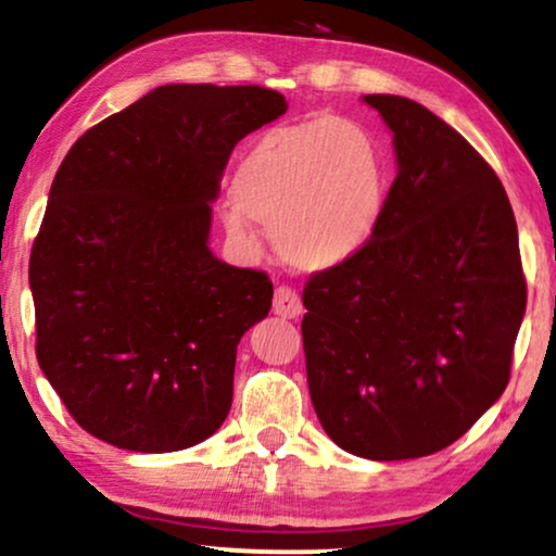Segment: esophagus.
Here are the masks:
<instances>
[{
	"mask_svg": "<svg viewBox=\"0 0 556 556\" xmlns=\"http://www.w3.org/2000/svg\"><path fill=\"white\" fill-rule=\"evenodd\" d=\"M274 315L285 317V320H298L302 315V300L300 294L292 290V287H277V292H274Z\"/></svg>",
	"mask_w": 556,
	"mask_h": 556,
	"instance_id": "obj_1",
	"label": "esophagus"
}]
</instances>
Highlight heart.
Returning <instances> with one entry per match:
<instances>
[{
    "label": "heart",
    "instance_id": "b5f03b06",
    "mask_svg": "<svg viewBox=\"0 0 556 556\" xmlns=\"http://www.w3.org/2000/svg\"><path fill=\"white\" fill-rule=\"evenodd\" d=\"M391 190L381 139L343 116H317L254 139L236 162L224 226L254 241L271 228L277 254L302 271L338 269L379 233Z\"/></svg>",
    "mask_w": 556,
    "mask_h": 556
}]
</instances>
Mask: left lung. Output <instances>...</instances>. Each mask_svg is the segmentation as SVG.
Returning a JSON list of instances; mask_svg holds the SVG:
<instances>
[{
	"label": "left lung",
	"mask_w": 556,
	"mask_h": 556,
	"mask_svg": "<svg viewBox=\"0 0 556 556\" xmlns=\"http://www.w3.org/2000/svg\"><path fill=\"white\" fill-rule=\"evenodd\" d=\"M399 173L374 241L302 292L307 387L328 438L368 460L453 445L498 402L527 309L519 231L493 167L404 96H364Z\"/></svg>",
	"instance_id": "left-lung-1"
}]
</instances>
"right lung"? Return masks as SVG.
Returning a JSON list of instances; mask_svg holds the SVG:
<instances>
[{
  "label": "right lung",
  "instance_id": "add662e5",
  "mask_svg": "<svg viewBox=\"0 0 556 556\" xmlns=\"http://www.w3.org/2000/svg\"><path fill=\"white\" fill-rule=\"evenodd\" d=\"M285 111L271 88L169 84L65 154L29 254L35 353L93 438L175 453L224 425L274 287L213 256L211 203L236 142Z\"/></svg>",
  "mask_w": 556,
  "mask_h": 556
}]
</instances>
